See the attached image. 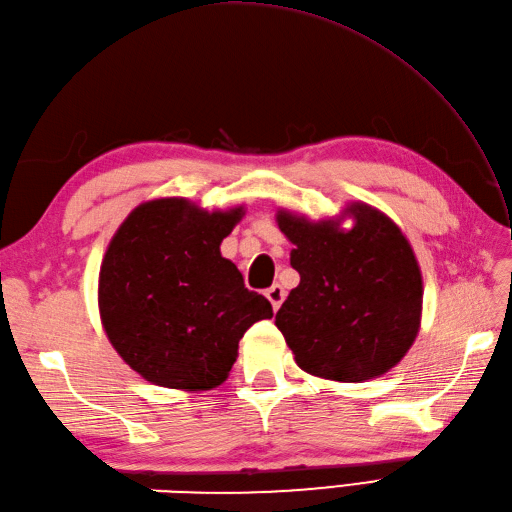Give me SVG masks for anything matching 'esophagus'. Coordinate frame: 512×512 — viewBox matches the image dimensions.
I'll return each instance as SVG.
<instances>
[{
	"label": "esophagus",
	"mask_w": 512,
	"mask_h": 512,
	"mask_svg": "<svg viewBox=\"0 0 512 512\" xmlns=\"http://www.w3.org/2000/svg\"><path fill=\"white\" fill-rule=\"evenodd\" d=\"M266 297H268V301H270V306H273V310L277 312V310L281 308V303H284V299H286V290L281 288L279 284H275V286H270V288L266 290Z\"/></svg>",
	"instance_id": "obj_1"
}]
</instances>
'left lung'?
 <instances>
[{
  "label": "left lung",
  "mask_w": 512,
  "mask_h": 512,
  "mask_svg": "<svg viewBox=\"0 0 512 512\" xmlns=\"http://www.w3.org/2000/svg\"><path fill=\"white\" fill-rule=\"evenodd\" d=\"M345 215L354 220L350 231L339 220L277 211L301 281L275 325L303 372L361 383L396 367L416 341L422 275L407 237L385 213L352 202Z\"/></svg>",
  "instance_id": "1"
}]
</instances>
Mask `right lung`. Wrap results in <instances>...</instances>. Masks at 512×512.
Instances as JSON below:
<instances>
[{
	"label": "right lung",
	"instance_id": "add662e5",
	"mask_svg": "<svg viewBox=\"0 0 512 512\" xmlns=\"http://www.w3.org/2000/svg\"><path fill=\"white\" fill-rule=\"evenodd\" d=\"M244 206L204 211L184 198L149 200L118 226L99 273V310L123 361L160 387L222 385L250 325L273 317L244 286L222 239Z\"/></svg>",
	"mask_w": 512,
	"mask_h": 512
}]
</instances>
